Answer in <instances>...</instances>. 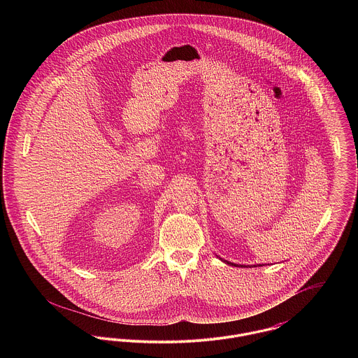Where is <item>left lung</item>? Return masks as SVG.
<instances>
[{
	"instance_id": "obj_1",
	"label": "left lung",
	"mask_w": 358,
	"mask_h": 358,
	"mask_svg": "<svg viewBox=\"0 0 358 358\" xmlns=\"http://www.w3.org/2000/svg\"><path fill=\"white\" fill-rule=\"evenodd\" d=\"M228 264H232V266H238V264H234V263H229V262H227ZM259 266H262V264H259ZM238 267H243V266H238ZM255 267V266H254Z\"/></svg>"
}]
</instances>
